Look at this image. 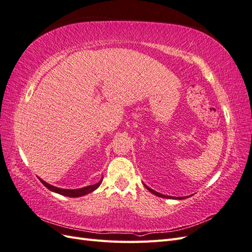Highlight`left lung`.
I'll use <instances>...</instances> for the list:
<instances>
[{
	"label": "left lung",
	"mask_w": 252,
	"mask_h": 252,
	"mask_svg": "<svg viewBox=\"0 0 252 252\" xmlns=\"http://www.w3.org/2000/svg\"><path fill=\"white\" fill-rule=\"evenodd\" d=\"M145 185V184H144ZM145 187H146L149 191L151 192V193H154V194H156L157 196H159V197H166V199H177V200H183V199H186L185 196H181V197H173V196H168V195H165V194H161V193H158V192H157V191H155L154 189H151V188H149V187H147L146 185H145Z\"/></svg>",
	"instance_id": "8db88e82"
}]
</instances>
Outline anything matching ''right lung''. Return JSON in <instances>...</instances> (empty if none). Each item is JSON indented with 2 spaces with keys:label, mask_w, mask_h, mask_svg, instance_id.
<instances>
[{
  "label": "right lung",
  "mask_w": 252,
  "mask_h": 252,
  "mask_svg": "<svg viewBox=\"0 0 252 252\" xmlns=\"http://www.w3.org/2000/svg\"><path fill=\"white\" fill-rule=\"evenodd\" d=\"M41 183L42 184L48 188L50 191H53L56 193H59V194H62V195H65V196H70V197H78V196H82V195H85V194H88L90 192L94 191V190L101 185V183L103 180H101L100 182H97L96 184L94 185H89V186H86V187H83V188H80V189H63V188H59V187H55L52 186L50 184H48V183L44 182L43 180H41Z\"/></svg>",
  "instance_id": "right-lung-1"
}]
</instances>
